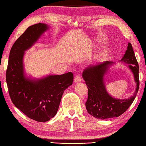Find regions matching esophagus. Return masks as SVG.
<instances>
[{
    "mask_svg": "<svg viewBox=\"0 0 146 146\" xmlns=\"http://www.w3.org/2000/svg\"><path fill=\"white\" fill-rule=\"evenodd\" d=\"M81 76L80 75H76V76L75 78V79H74V83H75V84H76V83H78V82H81Z\"/></svg>",
    "mask_w": 146,
    "mask_h": 146,
    "instance_id": "obj_1",
    "label": "esophagus"
}]
</instances>
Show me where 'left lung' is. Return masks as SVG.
<instances>
[{
  "label": "left lung",
  "mask_w": 146,
  "mask_h": 146,
  "mask_svg": "<svg viewBox=\"0 0 146 146\" xmlns=\"http://www.w3.org/2000/svg\"><path fill=\"white\" fill-rule=\"evenodd\" d=\"M119 62L129 68L136 84L133 95L128 99L114 98L108 93L106 87V76L115 62L105 61L91 65L83 71V79L88 88V99L85 107L87 112L94 118L106 119L118 117L127 111L135 98L139 88V64L130 43H128L127 50Z\"/></svg>",
  "instance_id": "1"
}]
</instances>
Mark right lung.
Returning <instances> with one entry per match:
<instances>
[{
	"mask_svg": "<svg viewBox=\"0 0 146 146\" xmlns=\"http://www.w3.org/2000/svg\"><path fill=\"white\" fill-rule=\"evenodd\" d=\"M50 27L38 23L28 27L11 48L6 82L13 103L28 118L45 122L56 115L64 91L73 84L71 72L35 78L26 73L25 51L38 42Z\"/></svg>",
	"mask_w": 146,
	"mask_h": 146,
	"instance_id": "1",
	"label": "right lung"
}]
</instances>
